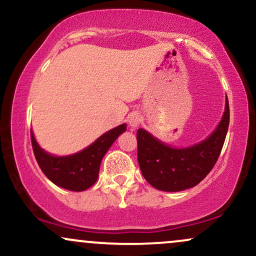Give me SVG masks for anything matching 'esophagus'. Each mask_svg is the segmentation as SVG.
Segmentation results:
<instances>
[{
	"label": "esophagus",
	"mask_w": 256,
	"mask_h": 256,
	"mask_svg": "<svg viewBox=\"0 0 256 256\" xmlns=\"http://www.w3.org/2000/svg\"><path fill=\"white\" fill-rule=\"evenodd\" d=\"M140 122H142V118H140L138 112H134V113H131L130 116H128V125H130L132 128H138V125L140 124Z\"/></svg>",
	"instance_id": "34e87169"
}]
</instances>
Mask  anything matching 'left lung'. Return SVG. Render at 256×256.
<instances>
[{
  "instance_id": "8db88e82",
  "label": "left lung",
  "mask_w": 256,
  "mask_h": 256,
  "mask_svg": "<svg viewBox=\"0 0 256 256\" xmlns=\"http://www.w3.org/2000/svg\"><path fill=\"white\" fill-rule=\"evenodd\" d=\"M230 122L226 98L225 112L218 128L207 140L188 148H172L138 128L137 158L143 177L155 189L182 192L198 185L216 165Z\"/></svg>"
}]
</instances>
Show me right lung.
<instances>
[{
	"label": "right lung",
	"mask_w": 256,
	"mask_h": 256,
	"mask_svg": "<svg viewBox=\"0 0 256 256\" xmlns=\"http://www.w3.org/2000/svg\"><path fill=\"white\" fill-rule=\"evenodd\" d=\"M125 130V124L116 126L88 148L68 156H52L44 152L37 144L31 131L32 149L42 172L52 183L71 192H83L96 183L102 158Z\"/></svg>",
	"instance_id": "1"
}]
</instances>
